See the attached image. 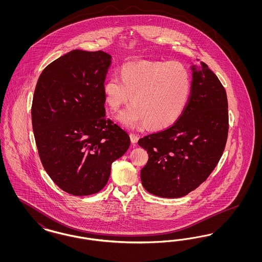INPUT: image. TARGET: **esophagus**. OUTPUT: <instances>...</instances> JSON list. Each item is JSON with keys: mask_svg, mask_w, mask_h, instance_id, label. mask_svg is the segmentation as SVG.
Masks as SVG:
<instances>
[{"mask_svg": "<svg viewBox=\"0 0 262 262\" xmlns=\"http://www.w3.org/2000/svg\"><path fill=\"white\" fill-rule=\"evenodd\" d=\"M129 137H130V141H132V143L133 144H135V143H137V141H138V137H137L136 134H129Z\"/></svg>", "mask_w": 262, "mask_h": 262, "instance_id": "obj_1", "label": "esophagus"}]
</instances>
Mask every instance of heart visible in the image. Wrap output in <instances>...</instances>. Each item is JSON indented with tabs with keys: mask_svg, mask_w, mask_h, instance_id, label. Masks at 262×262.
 Returning a JSON list of instances; mask_svg holds the SVG:
<instances>
[{
	"mask_svg": "<svg viewBox=\"0 0 262 262\" xmlns=\"http://www.w3.org/2000/svg\"><path fill=\"white\" fill-rule=\"evenodd\" d=\"M191 79L187 68L179 62H127L121 77L113 75L103 84L106 104L117 112L130 100L134 105L118 116L129 127L147 125L160 129L176 123L190 95Z\"/></svg>",
	"mask_w": 262,
	"mask_h": 262,
	"instance_id": "obj_1",
	"label": "heart"
}]
</instances>
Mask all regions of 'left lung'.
Listing matches in <instances>:
<instances>
[{"instance_id":"left-lung-1","label":"left lung","mask_w":262,"mask_h":262,"mask_svg":"<svg viewBox=\"0 0 262 262\" xmlns=\"http://www.w3.org/2000/svg\"><path fill=\"white\" fill-rule=\"evenodd\" d=\"M191 70L189 99L179 120L138 140L148 153L140 172L142 186L160 198H182L200 187L226 146L229 115L224 86L205 62Z\"/></svg>"}]
</instances>
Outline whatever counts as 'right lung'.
Listing matches in <instances>:
<instances>
[{"label": "right lung", "mask_w": 262, "mask_h": 262, "mask_svg": "<svg viewBox=\"0 0 262 262\" xmlns=\"http://www.w3.org/2000/svg\"><path fill=\"white\" fill-rule=\"evenodd\" d=\"M111 59L103 51H71L38 78L31 107L38 154L53 182L73 195L100 191L130 144L125 130L105 118Z\"/></svg>", "instance_id": "add662e5"}]
</instances>
